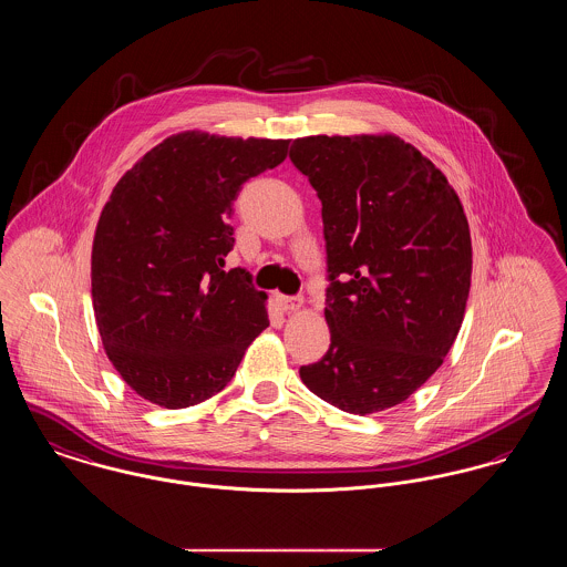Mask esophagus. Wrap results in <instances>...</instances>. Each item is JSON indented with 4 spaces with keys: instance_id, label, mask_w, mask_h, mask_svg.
Instances as JSON below:
<instances>
[{
    "instance_id": "1",
    "label": "esophagus",
    "mask_w": 567,
    "mask_h": 567,
    "mask_svg": "<svg viewBox=\"0 0 567 567\" xmlns=\"http://www.w3.org/2000/svg\"><path fill=\"white\" fill-rule=\"evenodd\" d=\"M275 303H277V308L284 309V311H295V309L303 308L301 297H288V295H275Z\"/></svg>"
}]
</instances>
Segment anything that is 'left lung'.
Segmentation results:
<instances>
[{"mask_svg":"<svg viewBox=\"0 0 567 567\" xmlns=\"http://www.w3.org/2000/svg\"><path fill=\"white\" fill-rule=\"evenodd\" d=\"M290 159L322 204L331 331L329 351L299 374L342 412H383L412 396L460 333L472 272L464 207L396 136H308Z\"/></svg>","mask_w":567,"mask_h":567,"instance_id":"left-lung-1","label":"left lung"}]
</instances>
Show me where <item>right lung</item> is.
<instances>
[{
  "label": "right lung",
  "mask_w": 567,
  "mask_h": 567,
  "mask_svg": "<svg viewBox=\"0 0 567 567\" xmlns=\"http://www.w3.org/2000/svg\"><path fill=\"white\" fill-rule=\"evenodd\" d=\"M288 155V141L186 132L114 186L93 243V308L123 381L166 410L220 392L268 327L245 268L223 270L243 184Z\"/></svg>",
  "instance_id": "obj_1"
}]
</instances>
